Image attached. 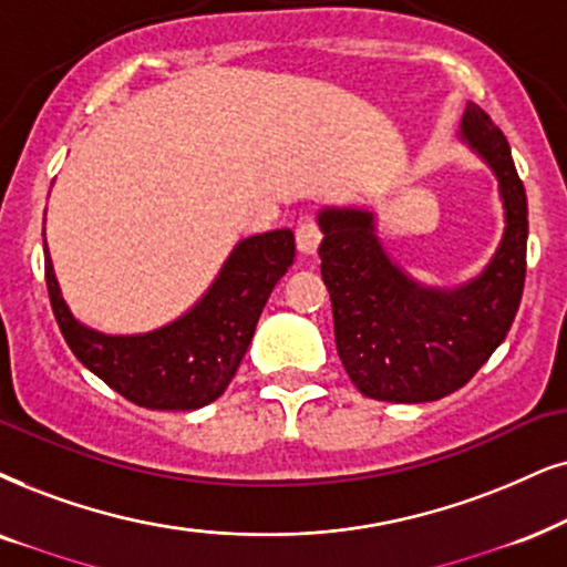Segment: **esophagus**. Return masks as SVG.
I'll list each match as a JSON object with an SVG mask.
<instances>
[{"label":"esophagus","mask_w":567,"mask_h":567,"mask_svg":"<svg viewBox=\"0 0 567 567\" xmlns=\"http://www.w3.org/2000/svg\"><path fill=\"white\" fill-rule=\"evenodd\" d=\"M296 243L300 254H317L319 243H321V227L317 219L306 217L300 219V225L296 227Z\"/></svg>","instance_id":"esophagus-1"}]
</instances>
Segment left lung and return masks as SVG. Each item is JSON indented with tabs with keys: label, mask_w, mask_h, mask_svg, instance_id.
<instances>
[{
	"label": "left lung",
	"mask_w": 567,
	"mask_h": 567,
	"mask_svg": "<svg viewBox=\"0 0 567 567\" xmlns=\"http://www.w3.org/2000/svg\"><path fill=\"white\" fill-rule=\"evenodd\" d=\"M463 138L486 156L505 200V238L482 277L461 290H426L386 259L369 212L329 209L319 225L321 277L334 342L350 382L386 403H426L461 390L511 332L526 282L528 204L507 138L468 104Z\"/></svg>",
	"instance_id": "left-lung-1"
}]
</instances>
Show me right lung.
Wrapping results in <instances>:
<instances>
[{
  "mask_svg": "<svg viewBox=\"0 0 567 567\" xmlns=\"http://www.w3.org/2000/svg\"><path fill=\"white\" fill-rule=\"evenodd\" d=\"M296 259L290 230L243 240L204 300L175 324L135 337H110L78 324L64 306L44 240L49 300L78 361L125 400L152 411H193L227 390L279 277Z\"/></svg>",
  "mask_w": 567,
  "mask_h": 567,
  "instance_id": "obj_1",
  "label": "right lung"
}]
</instances>
